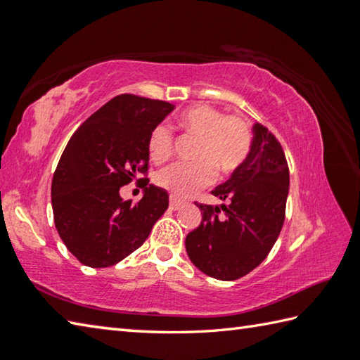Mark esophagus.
I'll return each mask as SVG.
<instances>
[{"mask_svg": "<svg viewBox=\"0 0 360 360\" xmlns=\"http://www.w3.org/2000/svg\"><path fill=\"white\" fill-rule=\"evenodd\" d=\"M182 206H184V202L179 201L178 198H174V197L169 198V209H172V211H178V209Z\"/></svg>", "mask_w": 360, "mask_h": 360, "instance_id": "1", "label": "esophagus"}]
</instances>
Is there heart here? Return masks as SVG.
Here are the masks:
<instances>
[{
    "instance_id": "obj_1",
    "label": "heart",
    "mask_w": 360,
    "mask_h": 360,
    "mask_svg": "<svg viewBox=\"0 0 360 360\" xmlns=\"http://www.w3.org/2000/svg\"><path fill=\"white\" fill-rule=\"evenodd\" d=\"M186 135L197 136L193 145V163H174L162 169L158 182L176 197H186L200 187L211 184L215 172L233 173L250 151V129L239 116L224 115L211 105H193L176 117ZM173 135L165 126H158L148 140V153L154 163L172 159Z\"/></svg>"
}]
</instances>
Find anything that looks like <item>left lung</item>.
<instances>
[{
	"label": "left lung",
	"instance_id": "1",
	"mask_svg": "<svg viewBox=\"0 0 360 360\" xmlns=\"http://www.w3.org/2000/svg\"><path fill=\"white\" fill-rule=\"evenodd\" d=\"M245 160L212 191L220 206L197 205L202 220L187 234L186 250L206 276L224 282L244 277L261 264L285 221L290 169L282 146L255 122Z\"/></svg>",
	"mask_w": 360,
	"mask_h": 360
}]
</instances>
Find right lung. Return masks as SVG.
Segmentation results:
<instances>
[{"mask_svg":"<svg viewBox=\"0 0 360 360\" xmlns=\"http://www.w3.org/2000/svg\"><path fill=\"white\" fill-rule=\"evenodd\" d=\"M174 110L134 94L113 97L70 136L51 181L58 234L89 267H108L143 245L168 207V193L141 179L139 202L120 188L148 172V140Z\"/></svg>","mask_w":360,"mask_h":360,"instance_id":"right-lung-1","label":"right lung"}]
</instances>
